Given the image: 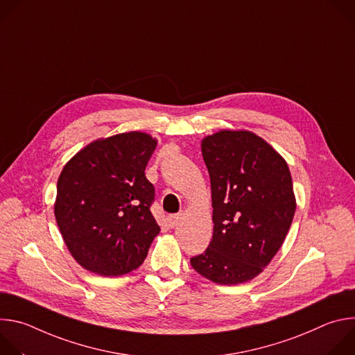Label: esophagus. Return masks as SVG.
I'll use <instances>...</instances> for the list:
<instances>
[{
	"label": "esophagus",
	"mask_w": 355,
	"mask_h": 355,
	"mask_svg": "<svg viewBox=\"0 0 355 355\" xmlns=\"http://www.w3.org/2000/svg\"><path fill=\"white\" fill-rule=\"evenodd\" d=\"M180 219H181V215H171V216H168L170 227H175L178 225V222H180Z\"/></svg>",
	"instance_id": "34e87169"
}]
</instances>
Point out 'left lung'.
I'll return each mask as SVG.
<instances>
[{
	"instance_id": "obj_1",
	"label": "left lung",
	"mask_w": 355,
	"mask_h": 355,
	"mask_svg": "<svg viewBox=\"0 0 355 355\" xmlns=\"http://www.w3.org/2000/svg\"><path fill=\"white\" fill-rule=\"evenodd\" d=\"M211 177L214 236L192 268L218 285L251 281L271 263L292 225L296 198L278 151L245 129H222L200 141Z\"/></svg>"
}]
</instances>
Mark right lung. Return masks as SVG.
Returning <instances> with one entry per match:
<instances>
[{
  "mask_svg": "<svg viewBox=\"0 0 355 355\" xmlns=\"http://www.w3.org/2000/svg\"><path fill=\"white\" fill-rule=\"evenodd\" d=\"M157 139L132 130L96 139L64 164L55 218L73 259L103 277L141 266L160 226L150 212L155 187L144 170Z\"/></svg>",
  "mask_w": 355,
  "mask_h": 355,
  "instance_id": "obj_1",
  "label": "right lung"
}]
</instances>
